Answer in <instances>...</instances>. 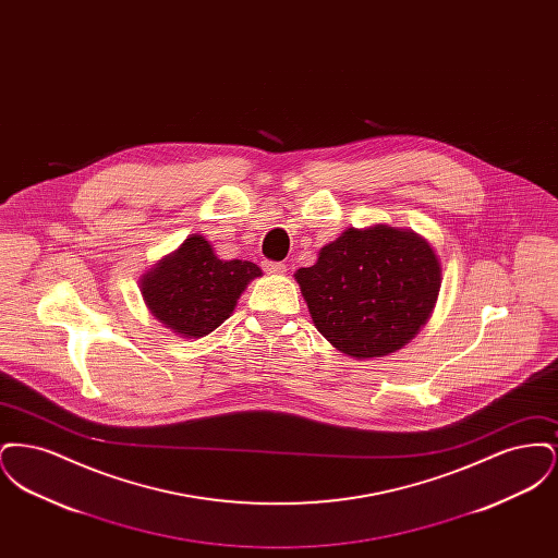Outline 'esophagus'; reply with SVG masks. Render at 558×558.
I'll return each mask as SVG.
<instances>
[{"label":"esophagus","instance_id":"esophagus-1","mask_svg":"<svg viewBox=\"0 0 558 558\" xmlns=\"http://www.w3.org/2000/svg\"><path fill=\"white\" fill-rule=\"evenodd\" d=\"M264 269L271 276H280V274L287 271V266L280 264V262H264Z\"/></svg>","mask_w":558,"mask_h":558}]
</instances>
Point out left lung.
Masks as SVG:
<instances>
[{
	"mask_svg": "<svg viewBox=\"0 0 558 558\" xmlns=\"http://www.w3.org/2000/svg\"><path fill=\"white\" fill-rule=\"evenodd\" d=\"M319 335L341 353L368 360L410 343L430 318L441 262L428 240L376 223L347 228L294 271Z\"/></svg>",
	"mask_w": 558,
	"mask_h": 558,
	"instance_id": "obj_1",
	"label": "left lung"
}]
</instances>
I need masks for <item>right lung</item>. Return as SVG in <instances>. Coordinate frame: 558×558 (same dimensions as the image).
Returning <instances> with one entry per match:
<instances>
[{
    "mask_svg": "<svg viewBox=\"0 0 558 558\" xmlns=\"http://www.w3.org/2000/svg\"><path fill=\"white\" fill-rule=\"evenodd\" d=\"M264 271L253 262L219 259L213 244L190 234L140 278L148 312L184 339H201L230 318L240 294Z\"/></svg>",
    "mask_w": 558,
    "mask_h": 558,
    "instance_id": "add662e5",
    "label": "right lung"
}]
</instances>
